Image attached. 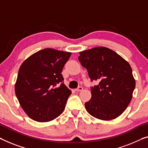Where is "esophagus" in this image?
I'll return each instance as SVG.
<instances>
[{"mask_svg": "<svg viewBox=\"0 0 148 148\" xmlns=\"http://www.w3.org/2000/svg\"><path fill=\"white\" fill-rule=\"evenodd\" d=\"M83 90V88L82 86H79L76 88V89H75V90H76V92H80V91H82V90Z\"/></svg>", "mask_w": 148, "mask_h": 148, "instance_id": "esophagus-1", "label": "esophagus"}]
</instances>
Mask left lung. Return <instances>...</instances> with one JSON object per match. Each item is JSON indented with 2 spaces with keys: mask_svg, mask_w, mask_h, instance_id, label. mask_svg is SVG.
I'll use <instances>...</instances> for the list:
<instances>
[{
  "mask_svg": "<svg viewBox=\"0 0 148 148\" xmlns=\"http://www.w3.org/2000/svg\"><path fill=\"white\" fill-rule=\"evenodd\" d=\"M80 54L78 60L87 69L90 80L99 82L91 87L92 98L85 103L87 112L100 120L116 118L127 108L135 89L130 65L106 47L94 48Z\"/></svg>",
  "mask_w": 148,
  "mask_h": 148,
  "instance_id": "8db88e82",
  "label": "left lung"
}]
</instances>
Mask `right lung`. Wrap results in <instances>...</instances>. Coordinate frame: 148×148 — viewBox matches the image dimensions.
I'll return each mask as SVG.
<instances>
[{
  "label": "right lung",
  "instance_id": "1",
  "mask_svg": "<svg viewBox=\"0 0 148 148\" xmlns=\"http://www.w3.org/2000/svg\"><path fill=\"white\" fill-rule=\"evenodd\" d=\"M71 53L45 48L22 64L15 84L16 98L26 114L35 121L54 120L64 110L71 90L61 72Z\"/></svg>",
  "mask_w": 148,
  "mask_h": 148
}]
</instances>
